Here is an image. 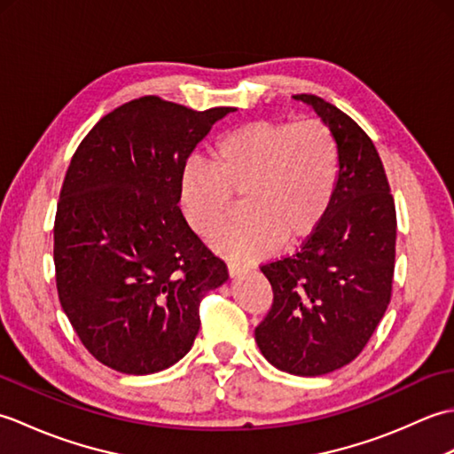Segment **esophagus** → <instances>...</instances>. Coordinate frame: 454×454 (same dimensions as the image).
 <instances>
[{"label": "esophagus", "instance_id": "obj_1", "mask_svg": "<svg viewBox=\"0 0 454 454\" xmlns=\"http://www.w3.org/2000/svg\"><path fill=\"white\" fill-rule=\"evenodd\" d=\"M249 271V267L244 263H238V262H228V273L230 277H239Z\"/></svg>", "mask_w": 454, "mask_h": 454}]
</instances>
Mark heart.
I'll use <instances>...</instances> for the list:
<instances>
[{
	"label": "heart",
	"instance_id": "heart-1",
	"mask_svg": "<svg viewBox=\"0 0 454 454\" xmlns=\"http://www.w3.org/2000/svg\"><path fill=\"white\" fill-rule=\"evenodd\" d=\"M341 156L333 130L320 119L252 121L222 134L212 163L189 161L179 195L189 226L212 238L244 197L246 218L216 239L218 252L255 259L310 238L330 210Z\"/></svg>",
	"mask_w": 454,
	"mask_h": 454
}]
</instances>
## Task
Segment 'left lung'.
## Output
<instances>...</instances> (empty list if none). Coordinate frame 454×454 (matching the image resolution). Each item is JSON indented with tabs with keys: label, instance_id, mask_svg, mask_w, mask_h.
<instances>
[{
	"label": "left lung",
	"instance_id": "8db88e82",
	"mask_svg": "<svg viewBox=\"0 0 454 454\" xmlns=\"http://www.w3.org/2000/svg\"><path fill=\"white\" fill-rule=\"evenodd\" d=\"M340 144V183L316 232L291 257L262 265L273 304L255 327L259 351L277 369L320 376L363 351L390 304L396 207L372 140L316 95H294Z\"/></svg>",
	"mask_w": 454,
	"mask_h": 454
}]
</instances>
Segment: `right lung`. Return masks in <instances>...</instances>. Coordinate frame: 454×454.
I'll list each match as a JSON object with an SVG mask.
<instances>
[{
	"mask_svg": "<svg viewBox=\"0 0 454 454\" xmlns=\"http://www.w3.org/2000/svg\"><path fill=\"white\" fill-rule=\"evenodd\" d=\"M232 111L146 95L105 114L74 153L54 220L58 298L85 349L114 371L183 359L202 296L228 281L177 205L191 152Z\"/></svg>",
	"mask_w": 454,
	"mask_h": 454,
	"instance_id": "1",
	"label": "right lung"
}]
</instances>
